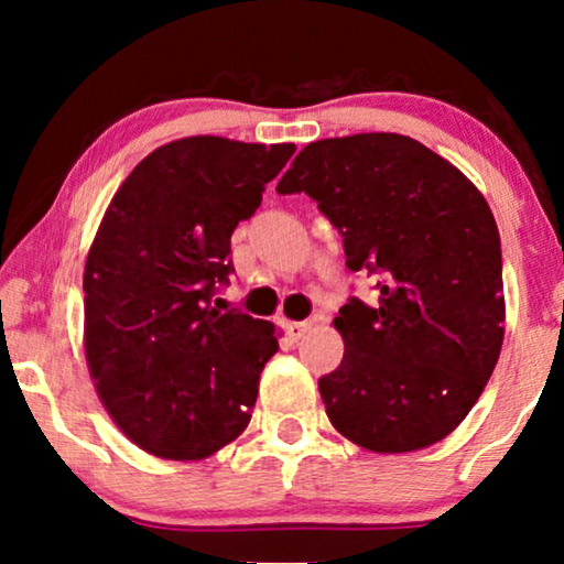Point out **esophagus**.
Wrapping results in <instances>:
<instances>
[{"instance_id": "esophagus-1", "label": "esophagus", "mask_w": 564, "mask_h": 564, "mask_svg": "<svg viewBox=\"0 0 564 564\" xmlns=\"http://www.w3.org/2000/svg\"><path fill=\"white\" fill-rule=\"evenodd\" d=\"M311 328H313L311 321H290L288 323V334H290V338H295V341H300V338H305V334Z\"/></svg>"}]
</instances>
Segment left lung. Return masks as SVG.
<instances>
[{
	"label": "left lung",
	"instance_id": "8db88e82",
	"mask_svg": "<svg viewBox=\"0 0 564 564\" xmlns=\"http://www.w3.org/2000/svg\"><path fill=\"white\" fill-rule=\"evenodd\" d=\"M305 192L344 236L346 267L377 276V305L334 318L344 359L318 390L338 434L369 452L442 442L482 395L503 346V261L480 189L398 133L307 143L276 184Z\"/></svg>",
	"mask_w": 564,
	"mask_h": 564
}]
</instances>
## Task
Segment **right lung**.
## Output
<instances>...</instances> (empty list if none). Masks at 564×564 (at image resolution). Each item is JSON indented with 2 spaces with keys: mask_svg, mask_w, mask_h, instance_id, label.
Returning <instances> with one entry per match:
<instances>
[{
  "mask_svg": "<svg viewBox=\"0 0 564 564\" xmlns=\"http://www.w3.org/2000/svg\"><path fill=\"white\" fill-rule=\"evenodd\" d=\"M295 143L192 135L151 151L115 192L84 267V351L97 395L135 446L205 459L249 426L274 326L210 305L230 236Z\"/></svg>",
  "mask_w": 564,
  "mask_h": 564,
  "instance_id": "1",
  "label": "right lung"
}]
</instances>
